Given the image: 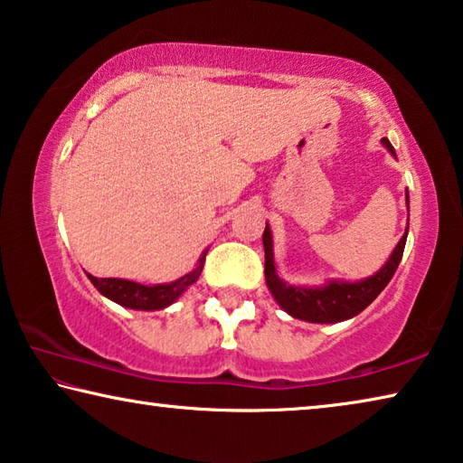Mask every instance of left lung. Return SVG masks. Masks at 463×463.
I'll return each instance as SVG.
<instances>
[{
  "mask_svg": "<svg viewBox=\"0 0 463 463\" xmlns=\"http://www.w3.org/2000/svg\"><path fill=\"white\" fill-rule=\"evenodd\" d=\"M383 146L393 154V147L388 139H382ZM408 199V194H406ZM408 230L393 248L390 260L385 267L377 272V275L365 279L359 283H340L332 281L326 287H316V289H306V287H291L279 279L275 270V260H272V240L269 225L264 227L262 244H264V277H267V285L272 293V298L279 301L287 314L306 322L316 324H330V322H343L348 317L361 314L377 295H380L390 279L396 272L400 260H402L404 246H406Z\"/></svg>",
  "mask_w": 463,
  "mask_h": 463,
  "instance_id": "obj_1",
  "label": "left lung"
}]
</instances>
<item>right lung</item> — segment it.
I'll return each mask as SVG.
<instances>
[{"label":"right lung","instance_id":"add662e5","mask_svg":"<svg viewBox=\"0 0 463 463\" xmlns=\"http://www.w3.org/2000/svg\"><path fill=\"white\" fill-rule=\"evenodd\" d=\"M204 254L207 252H203L199 267L170 285L147 287L141 283L125 281V279H98L92 275H88V279L92 281L98 291L106 295L109 299L117 301L118 306L131 309H146V312H149V309H164L168 307L170 303L176 301L180 298V293L184 291L188 285H193L196 279H199L204 264Z\"/></svg>","mask_w":463,"mask_h":463}]
</instances>
